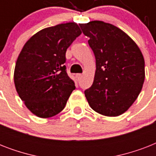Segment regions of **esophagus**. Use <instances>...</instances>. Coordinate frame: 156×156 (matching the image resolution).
I'll return each instance as SVG.
<instances>
[{"mask_svg": "<svg viewBox=\"0 0 156 156\" xmlns=\"http://www.w3.org/2000/svg\"><path fill=\"white\" fill-rule=\"evenodd\" d=\"M82 77H83V75H82L81 73H77V74H76V79L78 81L80 80L81 78H82Z\"/></svg>", "mask_w": 156, "mask_h": 156, "instance_id": "34e87169", "label": "esophagus"}]
</instances>
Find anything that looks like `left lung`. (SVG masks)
Here are the masks:
<instances>
[{
    "label": "left lung",
    "instance_id": "8db88e82",
    "mask_svg": "<svg viewBox=\"0 0 156 156\" xmlns=\"http://www.w3.org/2000/svg\"><path fill=\"white\" fill-rule=\"evenodd\" d=\"M95 54L92 86L85 90L90 108L117 116L138 98L145 79V61L136 43L120 28L102 21L79 24Z\"/></svg>",
    "mask_w": 156,
    "mask_h": 156
}]
</instances>
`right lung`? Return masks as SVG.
I'll list each match as a JSON object with an SVG mask.
<instances>
[{
	"label": "right lung",
	"mask_w": 156,
	"mask_h": 156,
	"mask_svg": "<svg viewBox=\"0 0 156 156\" xmlns=\"http://www.w3.org/2000/svg\"><path fill=\"white\" fill-rule=\"evenodd\" d=\"M81 34L77 23H62L40 30L23 46L16 61L14 85L35 116L49 118L58 114L75 89L64 63L66 50Z\"/></svg>",
	"instance_id": "add662e5"
}]
</instances>
